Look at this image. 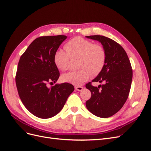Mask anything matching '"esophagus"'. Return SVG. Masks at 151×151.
I'll use <instances>...</instances> for the list:
<instances>
[{
	"instance_id": "esophagus-1",
	"label": "esophagus",
	"mask_w": 151,
	"mask_h": 151,
	"mask_svg": "<svg viewBox=\"0 0 151 151\" xmlns=\"http://www.w3.org/2000/svg\"><path fill=\"white\" fill-rule=\"evenodd\" d=\"M83 89V86H75V89L77 91H82Z\"/></svg>"
}]
</instances>
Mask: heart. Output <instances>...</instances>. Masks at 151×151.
<instances>
[{
    "mask_svg": "<svg viewBox=\"0 0 151 151\" xmlns=\"http://www.w3.org/2000/svg\"><path fill=\"white\" fill-rule=\"evenodd\" d=\"M65 50H57L53 55L55 64L59 70L68 69L70 58H79L78 70L72 71L62 76L65 83L80 86L88 81L92 75L97 76L101 73L106 62V51L102 45L82 37H75L64 45Z\"/></svg>",
    "mask_w": 151,
    "mask_h": 151,
    "instance_id": "heart-1",
    "label": "heart"
}]
</instances>
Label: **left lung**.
Returning <instances> with one entry per match:
<instances>
[{"mask_svg":"<svg viewBox=\"0 0 151 151\" xmlns=\"http://www.w3.org/2000/svg\"><path fill=\"white\" fill-rule=\"evenodd\" d=\"M86 37L101 42L107 57L102 72L92 81L105 84L98 87L93 86L92 82L86 84L91 93L86 106L96 116L110 117L120 110L129 97L133 75L131 63L125 50L114 40L101 35Z\"/></svg>","mask_w":151,"mask_h":151,"instance_id":"obj_1","label":"left lung"}]
</instances>
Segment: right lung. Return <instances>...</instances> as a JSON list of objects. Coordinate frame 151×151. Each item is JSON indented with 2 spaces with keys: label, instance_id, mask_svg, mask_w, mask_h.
<instances>
[{
  "label": "right lung",
  "instance_id": "right-lung-1",
  "mask_svg": "<svg viewBox=\"0 0 151 151\" xmlns=\"http://www.w3.org/2000/svg\"><path fill=\"white\" fill-rule=\"evenodd\" d=\"M67 36H40L36 38L20 57L16 84L22 103L33 115L40 118L54 116L63 108L74 87L69 83L55 84L60 72L53 55Z\"/></svg>",
  "mask_w": 151,
  "mask_h": 151
}]
</instances>
